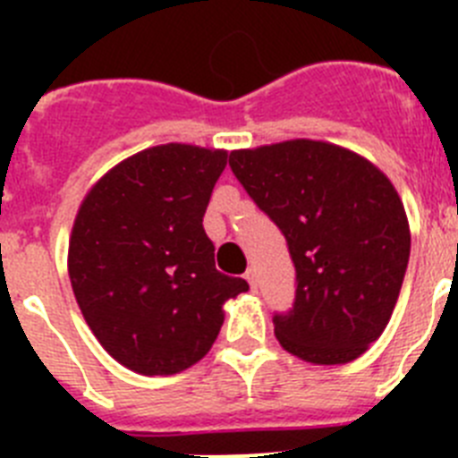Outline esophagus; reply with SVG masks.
Returning a JSON list of instances; mask_svg holds the SVG:
<instances>
[{
  "instance_id": "34e87169",
  "label": "esophagus",
  "mask_w": 458,
  "mask_h": 458,
  "mask_svg": "<svg viewBox=\"0 0 458 458\" xmlns=\"http://www.w3.org/2000/svg\"><path fill=\"white\" fill-rule=\"evenodd\" d=\"M245 279H248L250 289L257 291V275H254V270H248V273H245Z\"/></svg>"
}]
</instances>
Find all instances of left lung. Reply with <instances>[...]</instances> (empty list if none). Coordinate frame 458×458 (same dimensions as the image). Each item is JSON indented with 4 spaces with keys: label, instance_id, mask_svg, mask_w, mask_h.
<instances>
[{
    "label": "left lung",
    "instance_id": "left-lung-1",
    "mask_svg": "<svg viewBox=\"0 0 458 458\" xmlns=\"http://www.w3.org/2000/svg\"><path fill=\"white\" fill-rule=\"evenodd\" d=\"M229 167L293 259V310L273 318L282 349L311 365L360 358L390 321L411 254L392 181L367 157L317 140L232 151Z\"/></svg>",
    "mask_w": 458,
    "mask_h": 458
}]
</instances>
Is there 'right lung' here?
I'll return each instance as SVG.
<instances>
[{
  "label": "right lung",
  "mask_w": 458,
  "mask_h": 458,
  "mask_svg": "<svg viewBox=\"0 0 458 458\" xmlns=\"http://www.w3.org/2000/svg\"><path fill=\"white\" fill-rule=\"evenodd\" d=\"M226 151L160 144L121 160L80 204L68 275L82 317L116 362L172 376L199 362L248 282L216 268L204 213Z\"/></svg>",
  "instance_id": "obj_1"
}]
</instances>
